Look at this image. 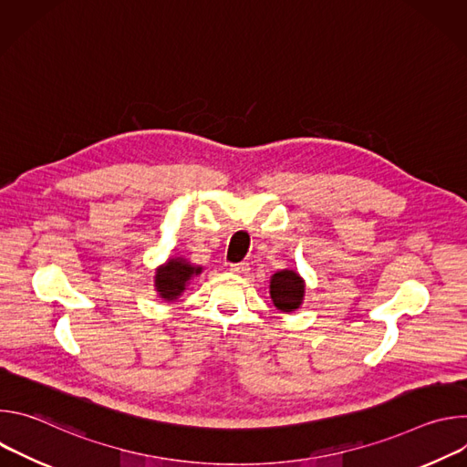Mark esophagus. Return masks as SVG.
Listing matches in <instances>:
<instances>
[{"label": "esophagus", "mask_w": 467, "mask_h": 467, "mask_svg": "<svg viewBox=\"0 0 467 467\" xmlns=\"http://www.w3.org/2000/svg\"><path fill=\"white\" fill-rule=\"evenodd\" d=\"M233 274H236V275H244V274H247L249 272V264L247 262H238V264H231V268H229Z\"/></svg>", "instance_id": "obj_1"}]
</instances>
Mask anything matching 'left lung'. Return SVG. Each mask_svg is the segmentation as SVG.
Here are the masks:
<instances>
[{
    "label": "left lung",
    "instance_id": "left-lung-1",
    "mask_svg": "<svg viewBox=\"0 0 467 467\" xmlns=\"http://www.w3.org/2000/svg\"><path fill=\"white\" fill-rule=\"evenodd\" d=\"M270 296L281 312H292L303 303L305 281L294 270H281L272 275Z\"/></svg>",
    "mask_w": 467,
    "mask_h": 467
}]
</instances>
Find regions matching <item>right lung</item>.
I'll use <instances>...</instances> for the list:
<instances>
[{"label":"right lung","instance_id":"1","mask_svg":"<svg viewBox=\"0 0 467 467\" xmlns=\"http://www.w3.org/2000/svg\"><path fill=\"white\" fill-rule=\"evenodd\" d=\"M202 265H192L182 256L168 258L155 272V290L164 301H173L186 290L190 279L202 274Z\"/></svg>","mask_w":467,"mask_h":467}]
</instances>
